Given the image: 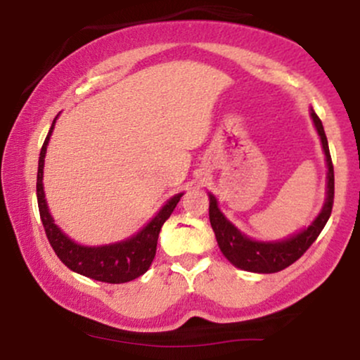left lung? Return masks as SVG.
<instances>
[{
	"instance_id": "left-lung-1",
	"label": "left lung",
	"mask_w": 360,
	"mask_h": 360,
	"mask_svg": "<svg viewBox=\"0 0 360 360\" xmlns=\"http://www.w3.org/2000/svg\"><path fill=\"white\" fill-rule=\"evenodd\" d=\"M309 115H311L318 135H320L328 172H326L325 205L321 208L320 214L315 218V221L308 229L301 230V232L291 235V237L284 238V240H252L247 235H243L237 226L226 220L225 214L218 208L217 198L213 194H210V223H212L218 247H220L223 255L235 267H238V269L259 272V274H272V272L286 269V267L291 266L292 262H296L309 249V245L316 240V237L321 233L326 221H328L330 214H332L333 193H335V177H333L332 157H330L328 142H326V135L323 125H321V120L318 118V115L313 110Z\"/></svg>"
}]
</instances>
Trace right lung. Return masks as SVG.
I'll return each instance as SVG.
<instances>
[{"instance_id":"right-lung-1","label":"right lung","mask_w":360,"mask_h":360,"mask_svg":"<svg viewBox=\"0 0 360 360\" xmlns=\"http://www.w3.org/2000/svg\"><path fill=\"white\" fill-rule=\"evenodd\" d=\"M56 120L57 117L53 118L51 130H49V135L47 139H45L42 150H40L39 172H37V201H39V212L40 218H42L45 235H47L53 252H56L57 257H59L69 269L94 281L120 284L137 279L139 276L146 274L148 267H150L152 260L155 257L157 238H159L160 229H162L164 221H166L167 218L171 217V213L174 212L176 205L179 203L183 193L172 196L171 200L160 208V212L157 213L137 235L127 238V240L100 247H86L71 240V238L56 225L52 214L49 213V206L47 201H45L42 183L44 160L45 154H47V146L49 140H51L53 125H56Z\"/></svg>"}]
</instances>
